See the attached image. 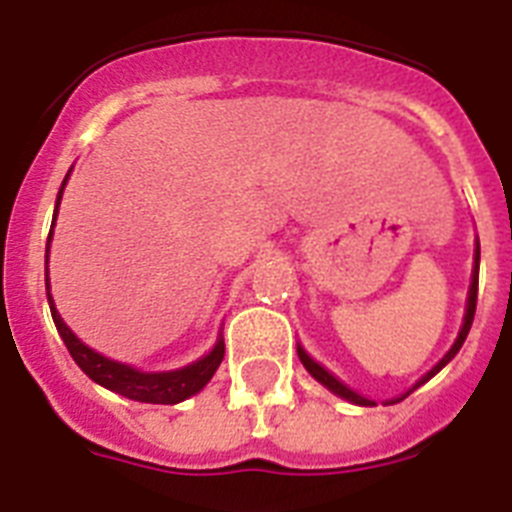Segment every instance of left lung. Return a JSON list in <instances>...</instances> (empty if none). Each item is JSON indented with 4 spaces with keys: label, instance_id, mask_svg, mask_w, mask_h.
I'll return each instance as SVG.
<instances>
[{
    "label": "left lung",
    "instance_id": "1",
    "mask_svg": "<svg viewBox=\"0 0 512 512\" xmlns=\"http://www.w3.org/2000/svg\"><path fill=\"white\" fill-rule=\"evenodd\" d=\"M476 291H479V239H476V252H474V270H471V286H468L466 315H463L461 333H458V338H455V343H453V346H450V351H448V354L442 356L440 362H437L435 367L429 369L427 375H424L422 380L416 382L414 388H411V390H406V393H403L401 398H393V401H388V406H390V403H398V401H403V398H406V395H411V393H414V390L419 388V385H424V382H427V380H432V377H435L437 372H440V369L445 367V364H448L450 359H453V356L458 354V351H461L463 341H466V336H468V330H471V322H474V312H476ZM296 354H299V362L304 364V369H307L309 375L315 377L317 382H322V385H325V388H328L330 393L341 395V398H346V401L356 403V406H375V403L369 401V398H364V395L354 393V390H351V388H346V385H343V382L338 380V377H333V375H330L328 369L322 367V364H317L315 359H312V356H309L307 351L302 349V346H296Z\"/></svg>",
    "mask_w": 512,
    "mask_h": 512
}]
</instances>
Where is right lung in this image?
<instances>
[{
  "mask_svg": "<svg viewBox=\"0 0 512 512\" xmlns=\"http://www.w3.org/2000/svg\"><path fill=\"white\" fill-rule=\"evenodd\" d=\"M70 176V174H67ZM62 190L57 195V210H54V221H57L59 213V200H62ZM54 226V223H51ZM51 242V234H49ZM46 296H49V307H51V317H54V325H57L59 336H62L64 346L70 351V356L75 359V364L83 369L85 375L90 377L93 382L103 385V388L114 390V393L124 395V398H130V401H140V403H182L187 401L190 395L200 393L210 382V377L216 375L218 364L223 362V338L218 336L216 346L203 356V359H197V362L187 364L182 369H174V372H140V369L130 367V364L114 362L109 356L98 354L90 346H85L80 338L67 328V322L62 320V315L57 312V304L51 299L49 291V244H46Z\"/></svg>",
  "mask_w": 512,
  "mask_h": 512,
  "instance_id": "1",
  "label": "right lung"
}]
</instances>
